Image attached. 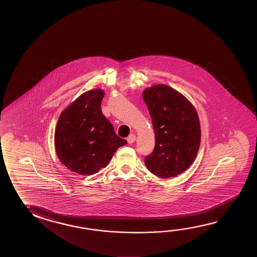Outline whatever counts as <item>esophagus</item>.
<instances>
[{
    "mask_svg": "<svg viewBox=\"0 0 257 257\" xmlns=\"http://www.w3.org/2000/svg\"><path fill=\"white\" fill-rule=\"evenodd\" d=\"M136 140H137V137H136V135H134V134H132L129 137H127V142H128L129 144H134Z\"/></svg>",
    "mask_w": 257,
    "mask_h": 257,
    "instance_id": "1",
    "label": "esophagus"
}]
</instances>
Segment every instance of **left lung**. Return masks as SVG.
<instances>
[{
	"instance_id": "left-lung-1",
	"label": "left lung",
	"mask_w": 257,
	"mask_h": 257,
	"mask_svg": "<svg viewBox=\"0 0 257 257\" xmlns=\"http://www.w3.org/2000/svg\"><path fill=\"white\" fill-rule=\"evenodd\" d=\"M156 137V147L145 164L163 178H175L193 164L200 146V123L193 104L166 84L143 91Z\"/></svg>"
}]
</instances>
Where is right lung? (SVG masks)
Listing matches in <instances>:
<instances>
[{
    "instance_id": "obj_1",
    "label": "right lung",
    "mask_w": 257,
    "mask_h": 257,
    "mask_svg": "<svg viewBox=\"0 0 257 257\" xmlns=\"http://www.w3.org/2000/svg\"><path fill=\"white\" fill-rule=\"evenodd\" d=\"M104 90H88L72 101L58 118L55 149L60 162L79 175H93L107 167L119 147L118 137L100 109Z\"/></svg>"
}]
</instances>
